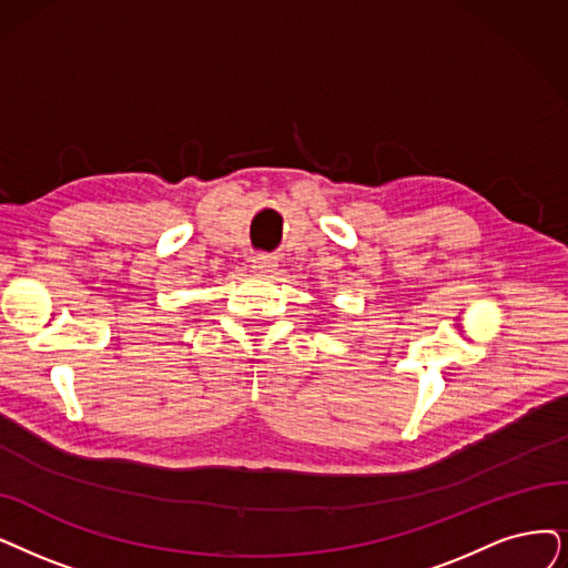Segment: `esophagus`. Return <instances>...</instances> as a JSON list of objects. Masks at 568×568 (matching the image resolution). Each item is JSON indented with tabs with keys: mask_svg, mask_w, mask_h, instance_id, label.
<instances>
[{
	"mask_svg": "<svg viewBox=\"0 0 568 568\" xmlns=\"http://www.w3.org/2000/svg\"><path fill=\"white\" fill-rule=\"evenodd\" d=\"M277 256H272V254H256L254 258H252V267L258 272V275H272V272L277 270Z\"/></svg>",
	"mask_w": 568,
	"mask_h": 568,
	"instance_id": "34e87169",
	"label": "esophagus"
}]
</instances>
